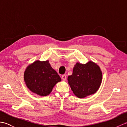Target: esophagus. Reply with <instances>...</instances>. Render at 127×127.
Masks as SVG:
<instances>
[{
    "label": "esophagus",
    "mask_w": 127,
    "mask_h": 127,
    "mask_svg": "<svg viewBox=\"0 0 127 127\" xmlns=\"http://www.w3.org/2000/svg\"><path fill=\"white\" fill-rule=\"evenodd\" d=\"M62 79L63 80V81H65L66 80V75H62Z\"/></svg>",
    "instance_id": "34e87169"
}]
</instances>
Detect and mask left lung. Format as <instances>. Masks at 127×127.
<instances>
[{
    "instance_id": "left-lung-1",
    "label": "left lung",
    "mask_w": 127,
    "mask_h": 127,
    "mask_svg": "<svg viewBox=\"0 0 127 127\" xmlns=\"http://www.w3.org/2000/svg\"><path fill=\"white\" fill-rule=\"evenodd\" d=\"M102 78L100 68L90 61L86 64L76 63L72 74L68 77V81L75 95L79 98H83L98 91Z\"/></svg>"
}]
</instances>
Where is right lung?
<instances>
[{"label": "right lung", "instance_id": "1", "mask_svg": "<svg viewBox=\"0 0 127 127\" xmlns=\"http://www.w3.org/2000/svg\"><path fill=\"white\" fill-rule=\"evenodd\" d=\"M24 80L27 87L32 92L40 96H47L61 79L51 67L48 60H37L26 68Z\"/></svg>", "mask_w": 127, "mask_h": 127}]
</instances>
